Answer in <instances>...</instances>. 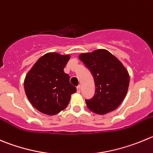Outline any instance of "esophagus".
<instances>
[{
	"label": "esophagus",
	"instance_id": "1",
	"mask_svg": "<svg viewBox=\"0 0 153 153\" xmlns=\"http://www.w3.org/2000/svg\"><path fill=\"white\" fill-rule=\"evenodd\" d=\"M77 92H78V93L81 92V86H80V85H79V86L77 87Z\"/></svg>",
	"mask_w": 153,
	"mask_h": 153
}]
</instances>
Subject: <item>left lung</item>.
<instances>
[{
    "label": "left lung",
    "instance_id": "1",
    "mask_svg": "<svg viewBox=\"0 0 153 153\" xmlns=\"http://www.w3.org/2000/svg\"><path fill=\"white\" fill-rule=\"evenodd\" d=\"M79 59L94 77L96 91L91 100H86L88 109L98 115L115 110L126 96L130 82L128 70L119 59L105 49L83 53Z\"/></svg>",
    "mask_w": 153,
    "mask_h": 153
}]
</instances>
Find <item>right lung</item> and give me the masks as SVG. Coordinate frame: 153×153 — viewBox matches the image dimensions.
<instances>
[{"label":"right lung","instance_id":"right-lung-1","mask_svg":"<svg viewBox=\"0 0 153 153\" xmlns=\"http://www.w3.org/2000/svg\"><path fill=\"white\" fill-rule=\"evenodd\" d=\"M69 54L48 53L40 57L24 80V89L31 105L41 113L56 115L65 109L76 88L69 82L64 68Z\"/></svg>","mask_w":153,"mask_h":153}]
</instances>
